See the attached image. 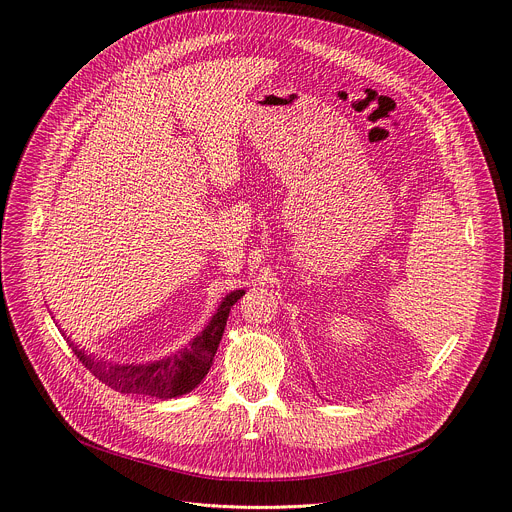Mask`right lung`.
<instances>
[{
  "instance_id": "right-lung-1",
  "label": "right lung",
  "mask_w": 512,
  "mask_h": 512,
  "mask_svg": "<svg viewBox=\"0 0 512 512\" xmlns=\"http://www.w3.org/2000/svg\"><path fill=\"white\" fill-rule=\"evenodd\" d=\"M245 294V290L230 292L218 311L203 327V331L193 339V342L177 354H170L156 362L144 364H107L105 360H96L90 354L74 348L67 337V342L74 348L80 362L94 374L98 381L113 387L121 393H138L150 395L156 399H173L193 391L203 379L214 362L216 350L228 321L230 306Z\"/></svg>"
}]
</instances>
